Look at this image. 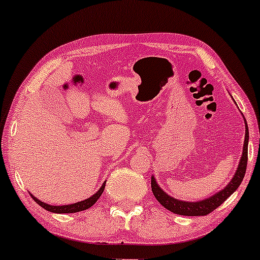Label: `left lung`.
<instances>
[{
  "mask_svg": "<svg viewBox=\"0 0 260 260\" xmlns=\"http://www.w3.org/2000/svg\"><path fill=\"white\" fill-rule=\"evenodd\" d=\"M248 126H247L246 123V138H244L242 156H241V161L240 164H238L237 171H236L234 178H232L228 186L223 188L222 190L217 192L216 194H214L213 197H210V198L204 199V201L201 202H182L166 194V193L157 186L155 178L151 177V190H153L154 197L157 199V202H159L164 208L172 211V213L178 214V215L204 216L210 214L211 211L215 210L217 207H220V205H221L222 203L225 202L238 187H240L241 182H242L244 175H246L247 160H248Z\"/></svg>",
  "mask_w": 260,
  "mask_h": 260,
  "instance_id": "obj_1",
  "label": "left lung"
}]
</instances>
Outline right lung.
<instances>
[{
	"label": "right lung",
	"instance_id": "right-lung-1",
	"mask_svg": "<svg viewBox=\"0 0 260 260\" xmlns=\"http://www.w3.org/2000/svg\"><path fill=\"white\" fill-rule=\"evenodd\" d=\"M106 183V182H105ZM105 183L101 186V188L99 190H98L96 193H95L94 196L90 197V198L85 199V201H82V202H78V203H74V204H70V205H58V207H56V205H50V204H46V203H43L41 201H39V199L35 198L34 196H31V198L34 199L35 202L38 203L40 207H43L44 209H46V210L51 211V213H57V214H71V213H78V211H83V210H86V209H89L92 205L95 204V203L98 202V199L100 198V196L103 194L104 189H105Z\"/></svg>",
	"mask_w": 260,
	"mask_h": 260
}]
</instances>
